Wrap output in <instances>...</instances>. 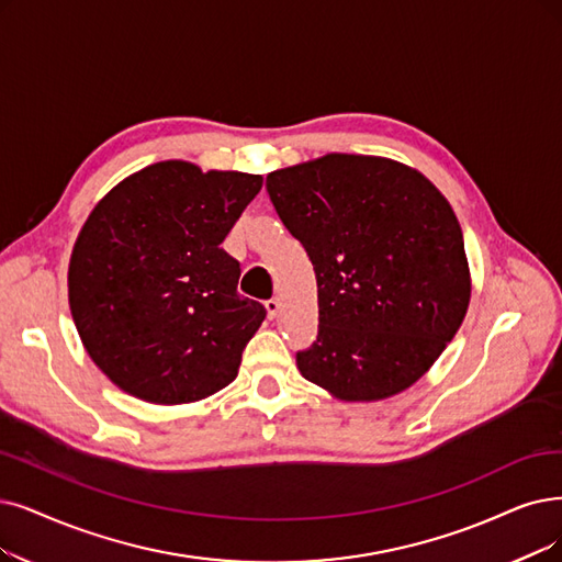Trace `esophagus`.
Wrapping results in <instances>:
<instances>
[{"label": "esophagus", "instance_id": "34e87169", "mask_svg": "<svg viewBox=\"0 0 562 562\" xmlns=\"http://www.w3.org/2000/svg\"><path fill=\"white\" fill-rule=\"evenodd\" d=\"M265 308H267V316H269V321H274V318H277V313H279V308H281V302H279L277 297H272V300H267V302H265Z\"/></svg>", "mask_w": 562, "mask_h": 562}]
</instances>
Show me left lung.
<instances>
[{
    "label": "left lung",
    "mask_w": 562,
    "mask_h": 562,
    "mask_svg": "<svg viewBox=\"0 0 562 562\" xmlns=\"http://www.w3.org/2000/svg\"><path fill=\"white\" fill-rule=\"evenodd\" d=\"M267 193L318 283V336L297 350L302 375L344 401L417 383L470 302L450 203L417 170L357 154L269 172Z\"/></svg>",
    "instance_id": "obj_1"
}]
</instances>
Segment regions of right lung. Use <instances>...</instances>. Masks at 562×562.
<instances>
[{
  "instance_id": "right-lung-1",
  "label": "right lung",
  "mask_w": 562,
  "mask_h": 562,
  "mask_svg": "<svg viewBox=\"0 0 562 562\" xmlns=\"http://www.w3.org/2000/svg\"><path fill=\"white\" fill-rule=\"evenodd\" d=\"M262 189L260 175L154 164L89 214L69 265V304L94 364L149 403L205 398L235 380L265 321L239 295L221 241Z\"/></svg>"
}]
</instances>
